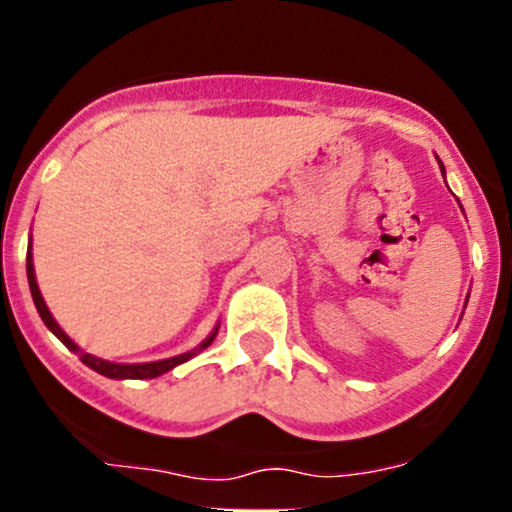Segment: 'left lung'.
<instances>
[{
  "mask_svg": "<svg viewBox=\"0 0 512 512\" xmlns=\"http://www.w3.org/2000/svg\"><path fill=\"white\" fill-rule=\"evenodd\" d=\"M440 163V161H438ZM440 170H443V175H445V168H443V163H440ZM464 305H467V301H464Z\"/></svg>",
  "mask_w": 512,
  "mask_h": 512,
  "instance_id": "obj_1",
  "label": "left lung"
}]
</instances>
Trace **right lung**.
Listing matches in <instances>:
<instances>
[{
	"instance_id": "1",
	"label": "right lung",
	"mask_w": 512,
	"mask_h": 512,
	"mask_svg": "<svg viewBox=\"0 0 512 512\" xmlns=\"http://www.w3.org/2000/svg\"><path fill=\"white\" fill-rule=\"evenodd\" d=\"M26 274H28V286H31L33 303H35V308H38V315L43 317L45 327H48V330L55 334V337L60 339V342L67 346L69 351L79 354V358L86 363L88 368L96 370V373L105 375V378H113V380H149V378H158V375L168 373V370H173L175 366H180V363L190 361V358H195L197 354H202V351L207 349L211 342H214L216 332H219V325H216L214 330H211L209 337L204 339V342L199 344L197 349L185 351V354H178V356H173V358H163V361H151V363H115V361H105V358L86 354V351L81 349L79 344H74L72 339L67 337V332H64L60 325H57V320H55V317H52V313L48 310V305H45V301H43V293H40V289H38V281H35V267H33V252H31V248H28V255H26Z\"/></svg>"
}]
</instances>
